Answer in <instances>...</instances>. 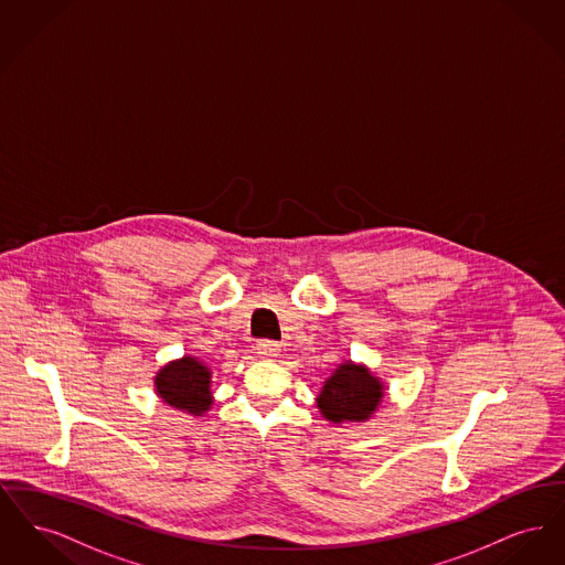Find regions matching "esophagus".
Here are the masks:
<instances>
[{
    "label": "esophagus",
    "mask_w": 565,
    "mask_h": 565,
    "mask_svg": "<svg viewBox=\"0 0 565 565\" xmlns=\"http://www.w3.org/2000/svg\"><path fill=\"white\" fill-rule=\"evenodd\" d=\"M256 350H258L260 358H267V360H273V358L279 355V345L275 341H260Z\"/></svg>",
    "instance_id": "obj_1"
}]
</instances>
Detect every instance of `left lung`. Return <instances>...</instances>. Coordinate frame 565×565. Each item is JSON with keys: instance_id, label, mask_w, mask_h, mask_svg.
I'll return each mask as SVG.
<instances>
[{"instance_id": "obj_1", "label": "left lung", "mask_w": 565, "mask_h": 565, "mask_svg": "<svg viewBox=\"0 0 565 565\" xmlns=\"http://www.w3.org/2000/svg\"><path fill=\"white\" fill-rule=\"evenodd\" d=\"M383 383L362 364L343 362L326 379L318 408L332 424L366 422L383 401Z\"/></svg>"}]
</instances>
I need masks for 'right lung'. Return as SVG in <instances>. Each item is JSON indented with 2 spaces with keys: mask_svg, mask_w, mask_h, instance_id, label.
<instances>
[{
  "mask_svg": "<svg viewBox=\"0 0 565 565\" xmlns=\"http://www.w3.org/2000/svg\"><path fill=\"white\" fill-rule=\"evenodd\" d=\"M212 373L192 355L169 362L154 376L157 394L162 403L186 411L190 415H203L212 406Z\"/></svg>",
  "mask_w": 565,
  "mask_h": 565,
  "instance_id": "1",
  "label": "right lung"
}]
</instances>
